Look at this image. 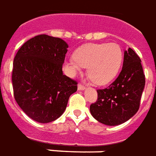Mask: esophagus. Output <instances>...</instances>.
<instances>
[{
	"mask_svg": "<svg viewBox=\"0 0 156 156\" xmlns=\"http://www.w3.org/2000/svg\"><path fill=\"white\" fill-rule=\"evenodd\" d=\"M78 90H84L85 89V86H84V85H83V84H78Z\"/></svg>",
	"mask_w": 156,
	"mask_h": 156,
	"instance_id": "obj_1",
	"label": "esophagus"
}]
</instances>
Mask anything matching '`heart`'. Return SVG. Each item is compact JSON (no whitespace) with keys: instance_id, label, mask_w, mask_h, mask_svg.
Listing matches in <instances>:
<instances>
[{"instance_id":"obj_1","label":"heart","mask_w":156,"mask_h":156,"mask_svg":"<svg viewBox=\"0 0 156 156\" xmlns=\"http://www.w3.org/2000/svg\"><path fill=\"white\" fill-rule=\"evenodd\" d=\"M123 53L116 43L86 44L79 47L66 63L72 74L87 67V75L96 84L108 83L116 76L122 66Z\"/></svg>"}]
</instances>
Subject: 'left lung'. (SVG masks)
<instances>
[{
  "label": "left lung",
  "instance_id": "8db88e82",
  "mask_svg": "<svg viewBox=\"0 0 156 156\" xmlns=\"http://www.w3.org/2000/svg\"><path fill=\"white\" fill-rule=\"evenodd\" d=\"M146 79L141 60L133 49L124 52L119 76L107 88L97 90L98 100L90 106L97 121L107 126L124 123L139 110Z\"/></svg>",
  "mask_w": 156,
  "mask_h": 156
}]
</instances>
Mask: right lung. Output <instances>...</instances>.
<instances>
[{
	"mask_svg": "<svg viewBox=\"0 0 156 156\" xmlns=\"http://www.w3.org/2000/svg\"><path fill=\"white\" fill-rule=\"evenodd\" d=\"M69 45L59 38L40 34L23 44L14 58L12 84L17 104L29 117L48 123L64 112L77 82L63 75Z\"/></svg>",
	"mask_w": 156,
	"mask_h": 156,
	"instance_id": "right-lung-1",
	"label": "right lung"
}]
</instances>
